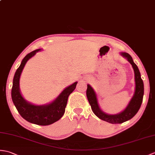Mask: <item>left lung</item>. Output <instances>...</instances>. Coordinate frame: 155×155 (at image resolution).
Segmentation results:
<instances>
[{
	"mask_svg": "<svg viewBox=\"0 0 155 155\" xmlns=\"http://www.w3.org/2000/svg\"><path fill=\"white\" fill-rule=\"evenodd\" d=\"M121 55L126 58L133 67L135 74V89L134 96L132 97L130 102L125 107V109L121 112L117 114H107L100 109L98 105V98L96 92H94L91 85H87L86 90V96H87L89 104H91V108L93 112L96 116L99 117L100 120L108 122L110 124H121L124 122L128 121L135 116L137 113L140 107L141 106L143 102V98L144 94V84L143 80L141 77V73L137 66L134 62L131 56L127 53H121Z\"/></svg>",
	"mask_w": 155,
	"mask_h": 155,
	"instance_id": "1",
	"label": "left lung"
}]
</instances>
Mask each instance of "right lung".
Here are the masks:
<instances>
[{
	"label": "right lung",
	"mask_w": 155,
	"mask_h": 155,
	"mask_svg": "<svg viewBox=\"0 0 155 155\" xmlns=\"http://www.w3.org/2000/svg\"><path fill=\"white\" fill-rule=\"evenodd\" d=\"M39 51H41V49L30 52L21 61L13 78L11 96L14 106L24 120L39 125H48L55 123L62 117L65 111L68 98L76 88L77 82L64 88L57 98L50 104L38 106L26 101L20 91V75L27 61Z\"/></svg>",
	"instance_id": "add662e5"
}]
</instances>
